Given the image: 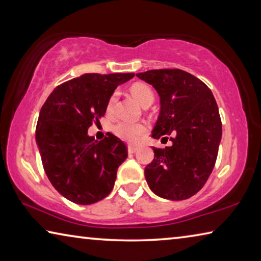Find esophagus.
<instances>
[{"mask_svg": "<svg viewBox=\"0 0 261 261\" xmlns=\"http://www.w3.org/2000/svg\"><path fill=\"white\" fill-rule=\"evenodd\" d=\"M137 149H138V147L132 146V145H129V146H127V152H129L130 154H132V153H136V152H137Z\"/></svg>", "mask_w": 261, "mask_h": 261, "instance_id": "esophagus-1", "label": "esophagus"}]
</instances>
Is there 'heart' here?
Here are the masks:
<instances>
[{
	"instance_id": "obj_1",
	"label": "heart",
	"mask_w": 261,
	"mask_h": 261,
	"mask_svg": "<svg viewBox=\"0 0 261 261\" xmlns=\"http://www.w3.org/2000/svg\"><path fill=\"white\" fill-rule=\"evenodd\" d=\"M130 93L136 99L138 103H140L143 107L145 106H149L154 100V93L152 88L144 83H135L134 85L130 87ZM117 100V92L109 96L107 102V112L110 113L114 108V105ZM113 134L118 137V138L129 143H137L143 137L146 135L147 132V125L143 124V123H132L126 121H120L116 124H114L112 127Z\"/></svg>"
}]
</instances>
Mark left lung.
Returning a JSON list of instances; mask_svg holds the SVG:
<instances>
[{
	"mask_svg": "<svg viewBox=\"0 0 261 261\" xmlns=\"http://www.w3.org/2000/svg\"><path fill=\"white\" fill-rule=\"evenodd\" d=\"M137 77L160 96L152 137L171 136L173 141L169 147H153L154 159L145 168L148 187L165 199H188L204 187L218 158L222 136L218 105L206 84L183 70H149Z\"/></svg>",
	"mask_w": 261,
	"mask_h": 261,
	"instance_id": "8db88e82",
	"label": "left lung"
}]
</instances>
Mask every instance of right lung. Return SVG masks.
<instances>
[{
	"label": "right lung",
	"mask_w": 261,
	"mask_h": 261,
	"mask_svg": "<svg viewBox=\"0 0 261 261\" xmlns=\"http://www.w3.org/2000/svg\"><path fill=\"white\" fill-rule=\"evenodd\" d=\"M134 76L85 73L57 86L42 106L35 140L43 169L53 187L74 204H94L112 192L126 146L110 132L98 141L87 130L106 114L115 88Z\"/></svg>",
	"instance_id": "right-lung-1"
}]
</instances>
